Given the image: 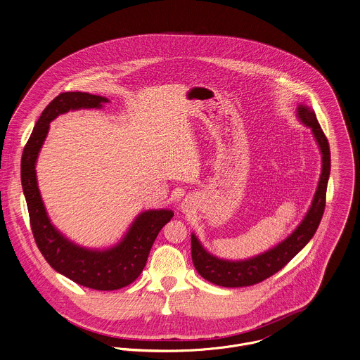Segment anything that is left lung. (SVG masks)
I'll list each match as a JSON object with an SVG mask.
<instances>
[{"label": "left lung", "instance_id": "obj_1", "mask_svg": "<svg viewBox=\"0 0 360 360\" xmlns=\"http://www.w3.org/2000/svg\"><path fill=\"white\" fill-rule=\"evenodd\" d=\"M297 115L300 121L312 129L315 140L322 153V173L314 196L312 205L301 224L283 242L265 253L243 262L221 260L203 249L198 238L191 235V256L198 274L223 288H242L260 283L264 279L281 271L295 255L311 240L322 220L326 206V190L330 176V147L315 112L307 105H298Z\"/></svg>", "mask_w": 360, "mask_h": 360}]
</instances>
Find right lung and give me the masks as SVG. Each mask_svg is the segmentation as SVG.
Masks as SVG:
<instances>
[{"mask_svg":"<svg viewBox=\"0 0 360 360\" xmlns=\"http://www.w3.org/2000/svg\"><path fill=\"white\" fill-rule=\"evenodd\" d=\"M108 100L85 92H65L53 98L38 118L33 133L25 146L20 176L26 196L30 226L35 243L48 264L72 282L95 289L117 290L131 285L141 274L153 243L173 212L147 210L136 217L124 239L111 249L91 250L81 248L55 229L46 214L39 195L35 176V162L49 122L58 115L78 108H100Z\"/></svg>","mask_w":360,"mask_h":360,"instance_id":"1","label":"right lung"}]
</instances>
